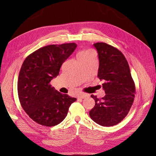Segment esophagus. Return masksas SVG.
<instances>
[{"instance_id": "esophagus-1", "label": "esophagus", "mask_w": 156, "mask_h": 156, "mask_svg": "<svg viewBox=\"0 0 156 156\" xmlns=\"http://www.w3.org/2000/svg\"><path fill=\"white\" fill-rule=\"evenodd\" d=\"M88 96V94H82L80 95H79L78 97V98L79 99H82V98H86Z\"/></svg>"}]
</instances>
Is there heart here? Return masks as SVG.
<instances>
[{
	"label": "heart",
	"mask_w": 156,
	"mask_h": 156,
	"mask_svg": "<svg viewBox=\"0 0 156 156\" xmlns=\"http://www.w3.org/2000/svg\"><path fill=\"white\" fill-rule=\"evenodd\" d=\"M94 53L92 50L90 49H83V50H81L77 54V58L78 59H82V58H86L90 57V55H93Z\"/></svg>",
	"instance_id": "1"
}]
</instances>
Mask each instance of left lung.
<instances>
[{
    "label": "left lung",
    "instance_id": "obj_1",
    "mask_svg": "<svg viewBox=\"0 0 156 156\" xmlns=\"http://www.w3.org/2000/svg\"><path fill=\"white\" fill-rule=\"evenodd\" d=\"M99 59L98 77L104 80L106 95L102 98L91 95L95 101L89 115L97 124L111 127L127 115L134 101L135 86L127 59L121 51L103 42L97 43Z\"/></svg>",
    "mask_w": 156,
    "mask_h": 156
}]
</instances>
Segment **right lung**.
Here are the masks:
<instances>
[{
    "mask_svg": "<svg viewBox=\"0 0 156 156\" xmlns=\"http://www.w3.org/2000/svg\"><path fill=\"white\" fill-rule=\"evenodd\" d=\"M76 47L75 43L46 45L29 55L23 63L17 82L19 101L29 117L39 125L52 127L60 123L76 101L50 84Z\"/></svg>",
    "mask_w": 156,
    "mask_h": 156,
    "instance_id": "1",
    "label": "right lung"
}]
</instances>
